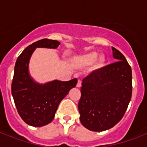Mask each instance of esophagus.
<instances>
[{"label":"esophagus","mask_w":147,"mask_h":147,"mask_svg":"<svg viewBox=\"0 0 147 147\" xmlns=\"http://www.w3.org/2000/svg\"><path fill=\"white\" fill-rule=\"evenodd\" d=\"M76 86L78 88H80L81 86H82V80H80V79H78V83H77V85H76Z\"/></svg>","instance_id":"1"}]
</instances>
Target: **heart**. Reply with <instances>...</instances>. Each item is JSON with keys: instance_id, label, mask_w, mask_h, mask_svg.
<instances>
[{"instance_id": "obj_1", "label": "heart", "mask_w": 147, "mask_h": 147, "mask_svg": "<svg viewBox=\"0 0 147 147\" xmlns=\"http://www.w3.org/2000/svg\"><path fill=\"white\" fill-rule=\"evenodd\" d=\"M97 56H98V54L96 53H91L85 54V55H82L79 59V63L82 66H89L94 62V60L96 59ZM104 63H105V57L100 55V57L97 59L96 67L100 68V67L104 65Z\"/></svg>"}]
</instances>
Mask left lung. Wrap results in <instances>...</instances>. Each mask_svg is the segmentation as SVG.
Instances as JSON below:
<instances>
[{
	"mask_svg": "<svg viewBox=\"0 0 147 147\" xmlns=\"http://www.w3.org/2000/svg\"><path fill=\"white\" fill-rule=\"evenodd\" d=\"M117 62L85 77L78 101L80 121L92 131L115 126L125 114L132 96V71L124 55L112 47Z\"/></svg>",
	"mask_w": 147,
	"mask_h": 147,
	"instance_id": "left-lung-1",
	"label": "left lung"
}]
</instances>
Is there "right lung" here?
<instances>
[{"mask_svg": "<svg viewBox=\"0 0 147 147\" xmlns=\"http://www.w3.org/2000/svg\"><path fill=\"white\" fill-rule=\"evenodd\" d=\"M59 44L57 40H38L22 52L15 64L11 85L13 98L20 117L33 127H42L52 122L61 100L78 82L73 78L68 82L55 80L39 85L29 76V60L36 48L55 49Z\"/></svg>", "mask_w": 147, "mask_h": 147, "instance_id": "add662e5", "label": "right lung"}]
</instances>
